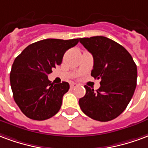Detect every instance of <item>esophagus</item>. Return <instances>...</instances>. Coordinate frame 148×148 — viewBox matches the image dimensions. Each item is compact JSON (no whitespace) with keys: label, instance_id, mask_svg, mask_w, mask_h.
Wrapping results in <instances>:
<instances>
[{"label":"esophagus","instance_id":"34e87169","mask_svg":"<svg viewBox=\"0 0 148 148\" xmlns=\"http://www.w3.org/2000/svg\"><path fill=\"white\" fill-rule=\"evenodd\" d=\"M77 86V84H75V83H72V84H70V87L71 88H74Z\"/></svg>","mask_w":148,"mask_h":148}]
</instances>
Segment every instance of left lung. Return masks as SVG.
Here are the masks:
<instances>
[{
  "label": "left lung",
  "instance_id": "1",
  "mask_svg": "<svg viewBox=\"0 0 148 148\" xmlns=\"http://www.w3.org/2000/svg\"><path fill=\"white\" fill-rule=\"evenodd\" d=\"M79 42L93 56L90 75L101 79L96 92L85 85L86 94L79 100L80 109L94 120L111 121L125 110L132 98L136 87V64L121 45L108 38H82Z\"/></svg>",
  "mask_w": 148,
  "mask_h": 148
}]
</instances>
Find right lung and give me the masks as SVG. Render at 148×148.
<instances>
[{
  "label": "right lung",
  "instance_id": "add662e5",
  "mask_svg": "<svg viewBox=\"0 0 148 148\" xmlns=\"http://www.w3.org/2000/svg\"><path fill=\"white\" fill-rule=\"evenodd\" d=\"M78 42L79 38L41 40L29 45L16 58L10 73L11 87L15 102L27 117L43 121L60 110L69 84H54L48 75L61 64L64 53Z\"/></svg>",
  "mask_w": 148,
  "mask_h": 148
}]
</instances>
